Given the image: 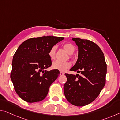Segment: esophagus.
Returning a JSON list of instances; mask_svg holds the SVG:
<instances>
[{
    "mask_svg": "<svg viewBox=\"0 0 120 120\" xmlns=\"http://www.w3.org/2000/svg\"><path fill=\"white\" fill-rule=\"evenodd\" d=\"M60 76H63V75H64V73L63 72H60Z\"/></svg>",
    "mask_w": 120,
    "mask_h": 120,
    "instance_id": "1",
    "label": "esophagus"
}]
</instances>
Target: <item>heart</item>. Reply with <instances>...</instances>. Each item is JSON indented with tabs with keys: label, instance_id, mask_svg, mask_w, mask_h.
Wrapping results in <instances>:
<instances>
[{
	"label": "heart",
	"instance_id": "b5f03b06",
	"mask_svg": "<svg viewBox=\"0 0 120 120\" xmlns=\"http://www.w3.org/2000/svg\"><path fill=\"white\" fill-rule=\"evenodd\" d=\"M64 49L66 51L68 54H72L75 51L74 46L71 43H66L64 46ZM56 46L53 45L50 49L49 51V56L51 59H54L56 56ZM71 66V64L70 62H61L59 61H56L52 63V68L60 71H65L70 67Z\"/></svg>",
	"mask_w": 120,
	"mask_h": 120
}]
</instances>
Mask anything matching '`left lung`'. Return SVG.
Wrapping results in <instances>:
<instances>
[{
    "mask_svg": "<svg viewBox=\"0 0 120 120\" xmlns=\"http://www.w3.org/2000/svg\"><path fill=\"white\" fill-rule=\"evenodd\" d=\"M78 47V60L71 71L82 76L65 74L64 87L67 101L77 106L90 104L96 99L106 82L107 66L104 53L94 42L79 38H72Z\"/></svg>",
    "mask_w": 120,
    "mask_h": 120,
    "instance_id": "obj_1",
    "label": "left lung"
}]
</instances>
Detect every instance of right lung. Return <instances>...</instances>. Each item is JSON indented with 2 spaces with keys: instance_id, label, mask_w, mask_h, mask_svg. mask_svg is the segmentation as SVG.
<instances>
[{
  "instance_id": "obj_1",
  "label": "right lung",
  "mask_w": 120,
  "mask_h": 120,
  "mask_svg": "<svg viewBox=\"0 0 120 120\" xmlns=\"http://www.w3.org/2000/svg\"><path fill=\"white\" fill-rule=\"evenodd\" d=\"M64 38L42 36L23 42L14 54L11 78L14 89L21 98L28 103L45 98L50 86L59 75L55 69H45L51 66L49 51Z\"/></svg>"
}]
</instances>
